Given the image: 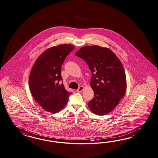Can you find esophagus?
Returning <instances> with one entry per match:
<instances>
[{
  "label": "esophagus",
  "instance_id": "obj_1",
  "mask_svg": "<svg viewBox=\"0 0 158 158\" xmlns=\"http://www.w3.org/2000/svg\"><path fill=\"white\" fill-rule=\"evenodd\" d=\"M83 89H84V87H83V85H81V86L79 87V89H77V93L81 92Z\"/></svg>",
  "mask_w": 158,
  "mask_h": 158
}]
</instances>
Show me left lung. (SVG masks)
<instances>
[{
    "label": "left lung",
    "mask_w": 158,
    "mask_h": 158,
    "mask_svg": "<svg viewBox=\"0 0 158 158\" xmlns=\"http://www.w3.org/2000/svg\"><path fill=\"white\" fill-rule=\"evenodd\" d=\"M75 55L85 61L92 73L90 85L94 97L88 103L91 111L98 115L110 113L127 90L126 75L119 59L110 49L97 45L82 47Z\"/></svg>",
    "instance_id": "left-lung-1"
}]
</instances>
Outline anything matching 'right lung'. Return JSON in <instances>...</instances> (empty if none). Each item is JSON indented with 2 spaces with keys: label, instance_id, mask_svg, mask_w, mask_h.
Wrapping results in <instances>:
<instances>
[{
  "label": "right lung",
  "instance_id": "1",
  "mask_svg": "<svg viewBox=\"0 0 158 158\" xmlns=\"http://www.w3.org/2000/svg\"><path fill=\"white\" fill-rule=\"evenodd\" d=\"M75 47L61 44L47 49L35 60L29 85L34 99L46 111L55 113L64 108L72 93L65 89L61 67Z\"/></svg>",
  "mask_w": 158,
  "mask_h": 158
}]
</instances>
